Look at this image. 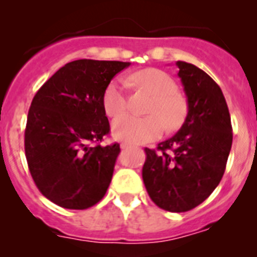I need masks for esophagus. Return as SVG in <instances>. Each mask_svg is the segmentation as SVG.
I'll return each mask as SVG.
<instances>
[{
    "label": "esophagus",
    "instance_id": "34e87169",
    "mask_svg": "<svg viewBox=\"0 0 257 257\" xmlns=\"http://www.w3.org/2000/svg\"><path fill=\"white\" fill-rule=\"evenodd\" d=\"M121 148H122V149H128V148H133V145H130V144H126V143H122V144H121Z\"/></svg>",
    "mask_w": 257,
    "mask_h": 257
}]
</instances>
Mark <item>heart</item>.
I'll list each match as a JSON object with an SVG mask.
<instances>
[{
    "label": "heart",
    "mask_w": 257,
    "mask_h": 257,
    "mask_svg": "<svg viewBox=\"0 0 257 257\" xmlns=\"http://www.w3.org/2000/svg\"><path fill=\"white\" fill-rule=\"evenodd\" d=\"M126 82L147 90L153 95V100L147 109L149 115L123 114L113 122L112 133L115 139L130 144H144L160 138L165 127L167 130L180 127L187 115V101L176 92L178 86L171 76L163 70L149 68L128 76ZM103 106L109 117H117L126 110L123 81L115 79L109 83L104 92Z\"/></svg>",
    "instance_id": "obj_1"
}]
</instances>
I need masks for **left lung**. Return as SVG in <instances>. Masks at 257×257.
Wrapping results in <instances>:
<instances>
[{
  "instance_id": "1",
  "label": "left lung",
  "mask_w": 257,
  "mask_h": 257,
  "mask_svg": "<svg viewBox=\"0 0 257 257\" xmlns=\"http://www.w3.org/2000/svg\"><path fill=\"white\" fill-rule=\"evenodd\" d=\"M188 113L172 138L145 148L143 180L149 197L170 212L197 207L219 185L230 153L233 134L221 88L196 65L176 61ZM171 150V152H167Z\"/></svg>"
}]
</instances>
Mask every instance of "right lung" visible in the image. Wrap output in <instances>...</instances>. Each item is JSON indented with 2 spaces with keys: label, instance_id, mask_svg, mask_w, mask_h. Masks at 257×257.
I'll use <instances>...</instances> for the list:
<instances>
[{
  "label": "right lung",
  "instance_id": "right-lung-1",
  "mask_svg": "<svg viewBox=\"0 0 257 257\" xmlns=\"http://www.w3.org/2000/svg\"><path fill=\"white\" fill-rule=\"evenodd\" d=\"M127 61L79 59L50 77L27 118L26 157L40 192L60 207L96 205L112 180L119 144L90 147L109 134L105 88Z\"/></svg>",
  "mask_w": 257,
  "mask_h": 257
}]
</instances>
